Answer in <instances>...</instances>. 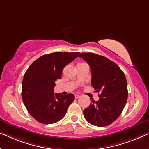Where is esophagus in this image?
<instances>
[{"label":"esophagus","instance_id":"1","mask_svg":"<svg viewBox=\"0 0 149 149\" xmlns=\"http://www.w3.org/2000/svg\"><path fill=\"white\" fill-rule=\"evenodd\" d=\"M74 97H75V99H78L80 97V95H75Z\"/></svg>","mask_w":149,"mask_h":149}]
</instances>
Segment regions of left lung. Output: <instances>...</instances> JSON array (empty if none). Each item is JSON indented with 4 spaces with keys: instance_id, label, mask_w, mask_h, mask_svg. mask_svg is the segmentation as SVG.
I'll return each instance as SVG.
<instances>
[{
    "instance_id": "left-lung-1",
    "label": "left lung",
    "mask_w": 149,
    "mask_h": 149,
    "mask_svg": "<svg viewBox=\"0 0 149 149\" xmlns=\"http://www.w3.org/2000/svg\"><path fill=\"white\" fill-rule=\"evenodd\" d=\"M79 57L90 66L93 87L101 92L99 100H93L83 111L84 116L94 126H108L120 116L128 99L124 73L115 62L103 56L83 52Z\"/></svg>"
}]
</instances>
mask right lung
<instances>
[{
    "label": "right lung",
    "mask_w": 149,
    "mask_h": 149,
    "mask_svg": "<svg viewBox=\"0 0 149 149\" xmlns=\"http://www.w3.org/2000/svg\"><path fill=\"white\" fill-rule=\"evenodd\" d=\"M79 54L57 52L44 55L25 72L22 82L23 101L29 113L38 122L51 124L64 117L74 95L54 94V87L64 68Z\"/></svg>",
    "instance_id": "right-lung-1"
}]
</instances>
